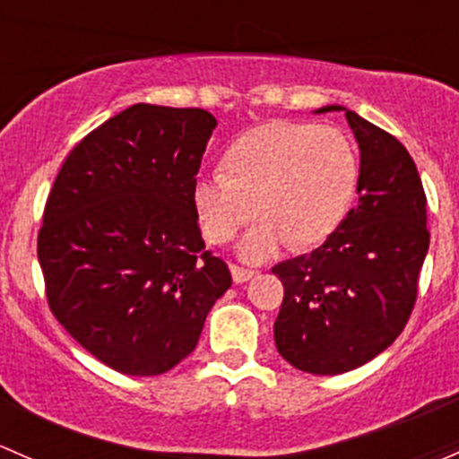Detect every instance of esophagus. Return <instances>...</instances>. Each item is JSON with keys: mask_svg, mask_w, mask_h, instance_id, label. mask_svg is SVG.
Returning <instances> with one entry per match:
<instances>
[{"mask_svg": "<svg viewBox=\"0 0 459 459\" xmlns=\"http://www.w3.org/2000/svg\"><path fill=\"white\" fill-rule=\"evenodd\" d=\"M254 276H256V272H254V269L231 264V278H234V282H245V281H249V278H254Z\"/></svg>", "mask_w": 459, "mask_h": 459, "instance_id": "1", "label": "esophagus"}]
</instances>
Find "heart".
Masks as SVG:
<instances>
[{
    "mask_svg": "<svg viewBox=\"0 0 459 459\" xmlns=\"http://www.w3.org/2000/svg\"><path fill=\"white\" fill-rule=\"evenodd\" d=\"M225 169L198 174L192 205L210 243H225L256 212V225L240 240L252 261L272 256L282 243L305 249L327 240L347 219L360 183L353 141L335 126L267 121L228 145Z\"/></svg>",
    "mask_w": 459,
    "mask_h": 459,
    "instance_id": "b5f03b06",
    "label": "heart"
}]
</instances>
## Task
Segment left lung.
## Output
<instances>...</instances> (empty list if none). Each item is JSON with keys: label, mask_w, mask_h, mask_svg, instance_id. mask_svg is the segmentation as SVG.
<instances>
[{"label": "left lung", "mask_w": 459, "mask_h": 459, "mask_svg": "<svg viewBox=\"0 0 459 459\" xmlns=\"http://www.w3.org/2000/svg\"><path fill=\"white\" fill-rule=\"evenodd\" d=\"M332 110L344 108L318 112ZM344 117L360 145L358 205L320 247L272 267L285 287L273 323L278 353L316 376L362 367L403 333L431 236L404 145L356 112Z\"/></svg>", "instance_id": "obj_1"}]
</instances>
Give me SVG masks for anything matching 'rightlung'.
<instances>
[{
    "mask_svg": "<svg viewBox=\"0 0 459 459\" xmlns=\"http://www.w3.org/2000/svg\"><path fill=\"white\" fill-rule=\"evenodd\" d=\"M214 127L201 108L136 103L83 136L56 174L37 236L46 299L110 369L177 367L230 290L192 205Z\"/></svg>",
    "mask_w": 459,
    "mask_h": 459,
    "instance_id": "1",
    "label": "right lung"
}]
</instances>
